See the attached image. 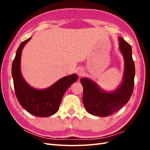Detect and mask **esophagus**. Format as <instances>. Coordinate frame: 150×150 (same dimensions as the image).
<instances>
[{"mask_svg": "<svg viewBox=\"0 0 150 150\" xmlns=\"http://www.w3.org/2000/svg\"><path fill=\"white\" fill-rule=\"evenodd\" d=\"M77 74H78L79 76H82L84 74V71L82 69L79 68V69L77 70Z\"/></svg>", "mask_w": 150, "mask_h": 150, "instance_id": "34e87169", "label": "esophagus"}]
</instances>
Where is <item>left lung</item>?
I'll return each mask as SVG.
<instances>
[{"mask_svg":"<svg viewBox=\"0 0 150 150\" xmlns=\"http://www.w3.org/2000/svg\"><path fill=\"white\" fill-rule=\"evenodd\" d=\"M120 49L124 56L125 69L124 78L120 87L112 93L100 90L96 84L88 78H81L83 87V101L90 114L106 117L117 111L128 102L134 88L135 75L132 48L122 38H119Z\"/></svg>","mask_w":150,"mask_h":150,"instance_id":"left-lung-1","label":"left lung"}]
</instances>
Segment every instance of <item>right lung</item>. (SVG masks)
<instances>
[{
	"label": "right lung",
	"mask_w": 150,
	"mask_h": 150,
	"mask_svg": "<svg viewBox=\"0 0 150 150\" xmlns=\"http://www.w3.org/2000/svg\"><path fill=\"white\" fill-rule=\"evenodd\" d=\"M30 38L20 44L12 62L13 86L21 105L30 114L45 117L52 116L57 111L63 95L69 86L78 80V76L73 74L64 77L46 89L38 90L30 87L22 78L20 67L22 49Z\"/></svg>",
	"instance_id": "1"
}]
</instances>
